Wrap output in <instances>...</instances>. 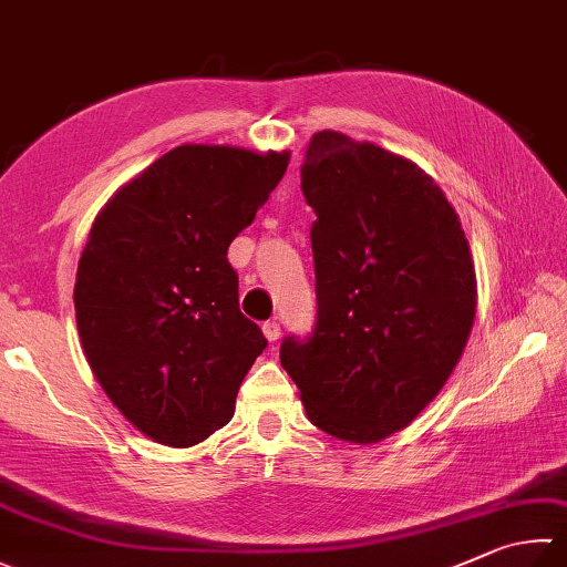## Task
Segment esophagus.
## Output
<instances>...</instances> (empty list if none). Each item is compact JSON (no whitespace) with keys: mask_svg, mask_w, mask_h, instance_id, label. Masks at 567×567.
<instances>
[{"mask_svg":"<svg viewBox=\"0 0 567 567\" xmlns=\"http://www.w3.org/2000/svg\"><path fill=\"white\" fill-rule=\"evenodd\" d=\"M261 330H264V336L271 340V343H276V340L281 338V323H279V320H266V323L261 326Z\"/></svg>","mask_w":567,"mask_h":567,"instance_id":"1","label":"esophagus"}]
</instances>
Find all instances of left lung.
Masks as SVG:
<instances>
[{
    "mask_svg": "<svg viewBox=\"0 0 567 567\" xmlns=\"http://www.w3.org/2000/svg\"><path fill=\"white\" fill-rule=\"evenodd\" d=\"M316 326L281 365L318 430L372 444L408 426L450 380L476 313L462 221L430 175L343 133L311 137Z\"/></svg>",
    "mask_w": 567,
    "mask_h": 567,
    "instance_id": "obj_1",
    "label": "left lung"
}]
</instances>
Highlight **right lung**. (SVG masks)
Masks as SVG:
<instances>
[{"label": "right lung", "mask_w": 567, "mask_h": 567, "mask_svg": "<svg viewBox=\"0 0 567 567\" xmlns=\"http://www.w3.org/2000/svg\"><path fill=\"white\" fill-rule=\"evenodd\" d=\"M288 167V153L179 145L95 217L73 306L85 360L143 434L192 446L231 420L269 340L239 311L227 249Z\"/></svg>", "instance_id": "obj_1"}]
</instances>
